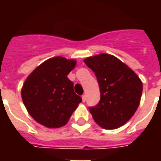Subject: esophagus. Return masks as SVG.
Segmentation results:
<instances>
[{
	"mask_svg": "<svg viewBox=\"0 0 161 161\" xmlns=\"http://www.w3.org/2000/svg\"><path fill=\"white\" fill-rule=\"evenodd\" d=\"M82 100H83V102H85V100H86V96L85 95L82 96Z\"/></svg>",
	"mask_w": 161,
	"mask_h": 161,
	"instance_id": "1",
	"label": "esophagus"
}]
</instances>
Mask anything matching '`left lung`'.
<instances>
[{
	"instance_id": "obj_1",
	"label": "left lung",
	"mask_w": 161,
	"mask_h": 161,
	"mask_svg": "<svg viewBox=\"0 0 161 161\" xmlns=\"http://www.w3.org/2000/svg\"><path fill=\"white\" fill-rule=\"evenodd\" d=\"M97 77L100 101L90 112L95 121L105 129L124 125L138 108L142 83L133 70L117 58L103 53L84 59Z\"/></svg>"
}]
</instances>
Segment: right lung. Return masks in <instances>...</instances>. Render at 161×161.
I'll list each match as a JSON object with an SVG mask.
<instances>
[{
	"label": "right lung",
	"mask_w": 161,
	"mask_h": 161,
	"mask_svg": "<svg viewBox=\"0 0 161 161\" xmlns=\"http://www.w3.org/2000/svg\"><path fill=\"white\" fill-rule=\"evenodd\" d=\"M76 61L63 57L46 60L30 74L23 84L21 97L30 115L47 128H60L82 102L67 75Z\"/></svg>",
	"instance_id": "obj_1"
}]
</instances>
